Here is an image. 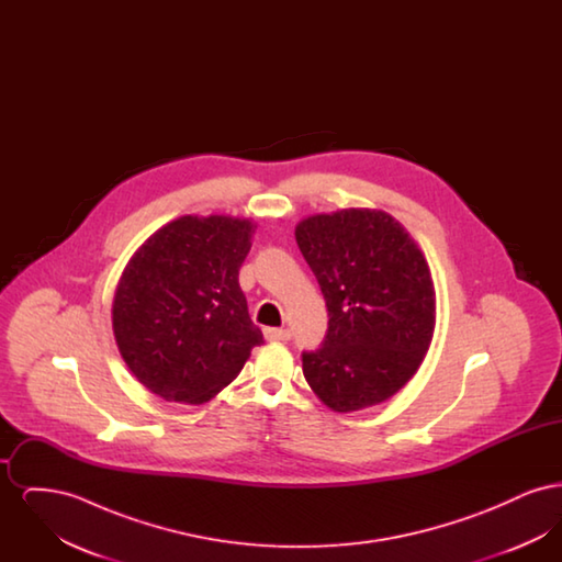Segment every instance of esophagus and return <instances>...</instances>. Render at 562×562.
I'll use <instances>...</instances> for the list:
<instances>
[{"label": "esophagus", "mask_w": 562, "mask_h": 562, "mask_svg": "<svg viewBox=\"0 0 562 562\" xmlns=\"http://www.w3.org/2000/svg\"><path fill=\"white\" fill-rule=\"evenodd\" d=\"M268 341H289L291 339V330L289 328H266L263 330Z\"/></svg>", "instance_id": "esophagus-1"}]
</instances>
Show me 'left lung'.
<instances>
[{"instance_id":"left-lung-1","label":"left lung","mask_w":562,"mask_h":562,"mask_svg":"<svg viewBox=\"0 0 562 562\" xmlns=\"http://www.w3.org/2000/svg\"><path fill=\"white\" fill-rule=\"evenodd\" d=\"M294 238L321 284L328 330L303 351V374L328 408L351 413L394 396L431 344L428 261L392 214L346 209L303 218Z\"/></svg>"}]
</instances>
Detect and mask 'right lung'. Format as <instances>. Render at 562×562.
I'll return each instance as SVG.
<instances>
[{"mask_svg":"<svg viewBox=\"0 0 562 562\" xmlns=\"http://www.w3.org/2000/svg\"><path fill=\"white\" fill-rule=\"evenodd\" d=\"M255 227L186 214L143 241L122 271L111 310L115 344L164 401H211L263 344L238 282Z\"/></svg>","mask_w":562,"mask_h":562,"instance_id":"add662e5","label":"right lung"}]
</instances>
